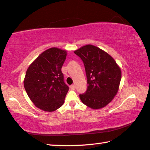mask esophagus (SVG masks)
I'll return each mask as SVG.
<instances>
[{
  "instance_id": "obj_1",
  "label": "esophagus",
  "mask_w": 150,
  "mask_h": 150,
  "mask_svg": "<svg viewBox=\"0 0 150 150\" xmlns=\"http://www.w3.org/2000/svg\"><path fill=\"white\" fill-rule=\"evenodd\" d=\"M70 88L72 90H74L76 88V86L74 84H72V85H70Z\"/></svg>"
}]
</instances>
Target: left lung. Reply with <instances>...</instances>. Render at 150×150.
<instances>
[{
	"label": "left lung",
	"instance_id": "obj_1",
	"mask_svg": "<svg viewBox=\"0 0 150 150\" xmlns=\"http://www.w3.org/2000/svg\"><path fill=\"white\" fill-rule=\"evenodd\" d=\"M84 63L87 78L86 91L80 94L84 105L93 109L105 107L118 91L121 71L107 52L96 46L86 45L74 52Z\"/></svg>",
	"mask_w": 150,
	"mask_h": 150
}]
</instances>
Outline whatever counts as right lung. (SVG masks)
Listing matches in <instances>:
<instances>
[{
    "instance_id": "right-lung-1",
    "label": "right lung",
    "mask_w": 150,
    "mask_h": 150,
    "mask_svg": "<svg viewBox=\"0 0 150 150\" xmlns=\"http://www.w3.org/2000/svg\"><path fill=\"white\" fill-rule=\"evenodd\" d=\"M66 55L65 50L52 47L41 54L27 69L25 89L39 109L52 112L64 104L69 90L62 72Z\"/></svg>"
}]
</instances>
